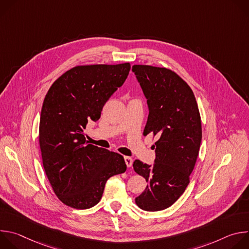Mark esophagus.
Instances as JSON below:
<instances>
[{
	"label": "esophagus",
	"mask_w": 249,
	"mask_h": 249,
	"mask_svg": "<svg viewBox=\"0 0 249 249\" xmlns=\"http://www.w3.org/2000/svg\"><path fill=\"white\" fill-rule=\"evenodd\" d=\"M124 160H125L127 167H132V165H133V159L130 158V157H125Z\"/></svg>",
	"instance_id": "34e87169"
}]
</instances>
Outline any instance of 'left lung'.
Listing matches in <instances>:
<instances>
[{
  "mask_svg": "<svg viewBox=\"0 0 249 249\" xmlns=\"http://www.w3.org/2000/svg\"><path fill=\"white\" fill-rule=\"evenodd\" d=\"M132 71L148 99L144 136L158 137L155 163L151 166L139 160L133 163L148 182L135 202L142 210L161 211L178 199L190 182L202 140L201 116L191 88L170 69L134 65Z\"/></svg>",
  "mask_w": 249,
  "mask_h": 249,
  "instance_id": "8db88e82",
  "label": "left lung"
}]
</instances>
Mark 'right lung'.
Returning <instances> with one entry per match:
<instances>
[{
	"label": "right lung",
	"mask_w": 249,
	"mask_h": 249,
	"mask_svg": "<svg viewBox=\"0 0 249 249\" xmlns=\"http://www.w3.org/2000/svg\"><path fill=\"white\" fill-rule=\"evenodd\" d=\"M130 63L80 65L50 87L41 109L39 147L51 187L65 205L85 210L96 205L111 176L126 171L124 158L89 144L84 130L127 79Z\"/></svg>",
	"instance_id": "1"
}]
</instances>
